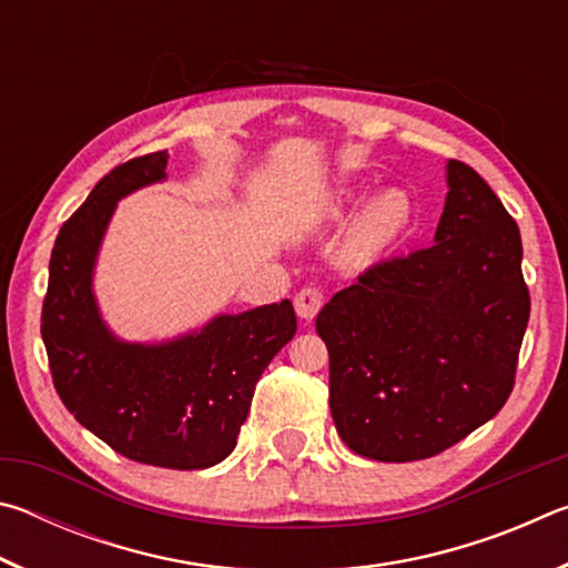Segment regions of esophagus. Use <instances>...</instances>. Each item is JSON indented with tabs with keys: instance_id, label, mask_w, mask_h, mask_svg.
<instances>
[{
	"instance_id": "esophagus-1",
	"label": "esophagus",
	"mask_w": 568,
	"mask_h": 568,
	"mask_svg": "<svg viewBox=\"0 0 568 568\" xmlns=\"http://www.w3.org/2000/svg\"><path fill=\"white\" fill-rule=\"evenodd\" d=\"M321 307H323V293L318 287L307 285L295 295V313L301 321H313L315 315L321 313Z\"/></svg>"
}]
</instances>
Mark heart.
Returning a JSON list of instances; mask_svg holds the SVG:
<instances>
[{
	"label": "heart",
	"instance_id": "obj_1",
	"mask_svg": "<svg viewBox=\"0 0 568 568\" xmlns=\"http://www.w3.org/2000/svg\"><path fill=\"white\" fill-rule=\"evenodd\" d=\"M365 190L358 185L333 190L313 207V220L318 223H338L348 217L355 207L363 203ZM413 220H416V205L406 190L386 187L368 197L363 207L351 220L348 230L343 233L338 245V257L351 267H368L381 261L406 243Z\"/></svg>",
	"mask_w": 568,
	"mask_h": 568
}]
</instances>
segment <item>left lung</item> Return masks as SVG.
<instances>
[{"label":"left lung","mask_w":568,"mask_h":568,"mask_svg":"<svg viewBox=\"0 0 568 568\" xmlns=\"http://www.w3.org/2000/svg\"><path fill=\"white\" fill-rule=\"evenodd\" d=\"M446 185L434 245L371 267L315 321L335 428L386 464L436 456L504 408L531 313L514 217L464 162Z\"/></svg>","instance_id":"obj_1"}]
</instances>
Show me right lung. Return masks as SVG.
I'll list each match as a JSON object with an SVG mask.
<instances>
[{"label": "right lung", "mask_w": 568, "mask_h": 568, "mask_svg": "<svg viewBox=\"0 0 568 568\" xmlns=\"http://www.w3.org/2000/svg\"><path fill=\"white\" fill-rule=\"evenodd\" d=\"M168 152L104 175L62 225L42 307V341L67 410L124 458L203 470L237 444L255 383L295 335L291 301L217 313L165 341H124L102 318L94 271L122 197L168 180Z\"/></svg>", "instance_id": "1"}]
</instances>
